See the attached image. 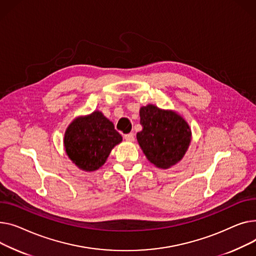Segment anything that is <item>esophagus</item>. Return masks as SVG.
<instances>
[{
    "instance_id": "obj_1",
    "label": "esophagus",
    "mask_w": 256,
    "mask_h": 256,
    "mask_svg": "<svg viewBox=\"0 0 256 256\" xmlns=\"http://www.w3.org/2000/svg\"><path fill=\"white\" fill-rule=\"evenodd\" d=\"M124 138L129 142H132L134 140V133H128V134H125L124 135Z\"/></svg>"
}]
</instances>
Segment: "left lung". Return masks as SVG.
<instances>
[{
	"label": "left lung",
	"mask_w": 256,
	"mask_h": 256,
	"mask_svg": "<svg viewBox=\"0 0 256 256\" xmlns=\"http://www.w3.org/2000/svg\"><path fill=\"white\" fill-rule=\"evenodd\" d=\"M140 116L142 130L136 138L146 159L163 170L181 161L191 142V129L185 120L153 104L140 108Z\"/></svg>",
	"instance_id": "obj_1"
}]
</instances>
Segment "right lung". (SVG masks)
<instances>
[{"instance_id": "obj_1", "label": "right lung", "mask_w": 256, "mask_h": 256, "mask_svg": "<svg viewBox=\"0 0 256 256\" xmlns=\"http://www.w3.org/2000/svg\"><path fill=\"white\" fill-rule=\"evenodd\" d=\"M122 136L99 110L74 118L64 136L65 151L70 160L84 172H94L106 161Z\"/></svg>"}]
</instances>
